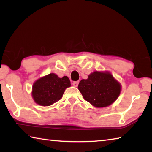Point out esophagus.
I'll return each mask as SVG.
<instances>
[{
  "instance_id": "1",
  "label": "esophagus",
  "mask_w": 152,
  "mask_h": 152,
  "mask_svg": "<svg viewBox=\"0 0 152 152\" xmlns=\"http://www.w3.org/2000/svg\"><path fill=\"white\" fill-rule=\"evenodd\" d=\"M78 84H79V82L78 81H76V82H74L73 83H72V84H73V86H75V87H77L78 86Z\"/></svg>"
}]
</instances>
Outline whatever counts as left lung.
<instances>
[{"instance_id":"left-lung-1","label":"left lung","mask_w":152,"mask_h":152,"mask_svg":"<svg viewBox=\"0 0 152 152\" xmlns=\"http://www.w3.org/2000/svg\"><path fill=\"white\" fill-rule=\"evenodd\" d=\"M84 99L96 108L109 106L119 97L121 85L109 71H94L79 82Z\"/></svg>"}]
</instances>
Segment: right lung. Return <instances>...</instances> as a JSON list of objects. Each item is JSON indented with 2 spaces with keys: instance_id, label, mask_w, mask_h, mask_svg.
<instances>
[{
  "instance_id": "1",
  "label": "right lung",
  "mask_w": 152,
  "mask_h": 152,
  "mask_svg": "<svg viewBox=\"0 0 152 152\" xmlns=\"http://www.w3.org/2000/svg\"><path fill=\"white\" fill-rule=\"evenodd\" d=\"M71 86L67 76L60 78L54 73L37 80L33 84L31 96L36 104L48 107L61 99L65 90Z\"/></svg>"
}]
</instances>
